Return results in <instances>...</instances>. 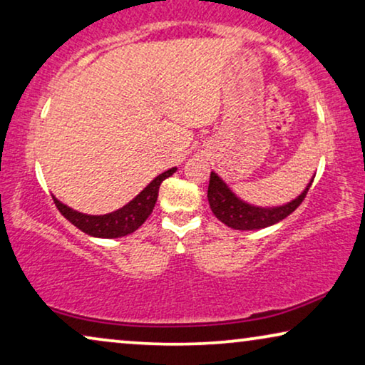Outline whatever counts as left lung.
I'll return each mask as SVG.
<instances>
[{
	"label": "left lung",
	"instance_id": "left-lung-1",
	"mask_svg": "<svg viewBox=\"0 0 365 365\" xmlns=\"http://www.w3.org/2000/svg\"><path fill=\"white\" fill-rule=\"evenodd\" d=\"M311 182L302 190L301 195H297L294 200L287 202L279 207H256L241 200L240 197L230 190V187L220 178L217 173H210L208 183V203L215 217L220 222L227 225L233 230H261L271 225L284 220L287 215H291L294 210L302 203L306 198L307 190H309Z\"/></svg>",
	"mask_w": 365,
	"mask_h": 365
}]
</instances>
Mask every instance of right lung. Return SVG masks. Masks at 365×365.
Returning a JSON list of instances; mask_svg holds the SVG:
<instances>
[{
  "label": "right lung",
  "mask_w": 365,
  "mask_h": 365,
  "mask_svg": "<svg viewBox=\"0 0 365 365\" xmlns=\"http://www.w3.org/2000/svg\"><path fill=\"white\" fill-rule=\"evenodd\" d=\"M175 172L177 167L160 173L132 202L107 215H86L78 212V210L69 208L68 205L61 203L54 195L53 200L61 215L66 220H69L74 227H78L81 232L96 236V238H120V236H127L135 232L150 217L152 210L155 207L160 183Z\"/></svg>",
  "instance_id": "right-lung-1"
}]
</instances>
